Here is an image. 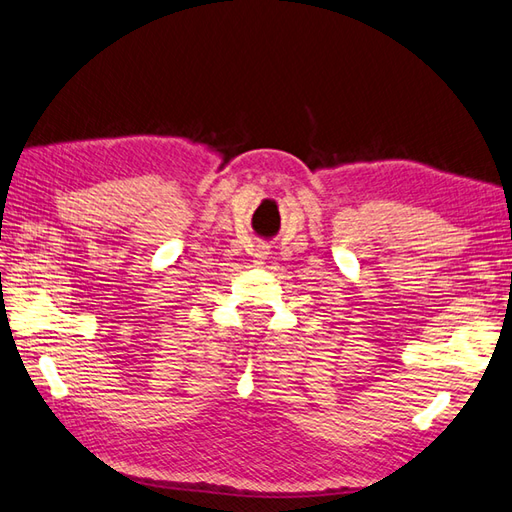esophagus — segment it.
Listing matches in <instances>:
<instances>
[{
	"instance_id": "34e87169",
	"label": "esophagus",
	"mask_w": 512,
	"mask_h": 512,
	"mask_svg": "<svg viewBox=\"0 0 512 512\" xmlns=\"http://www.w3.org/2000/svg\"><path fill=\"white\" fill-rule=\"evenodd\" d=\"M266 257H268V246H264V244H257V248H255V264L259 266V264H264L266 261Z\"/></svg>"
}]
</instances>
